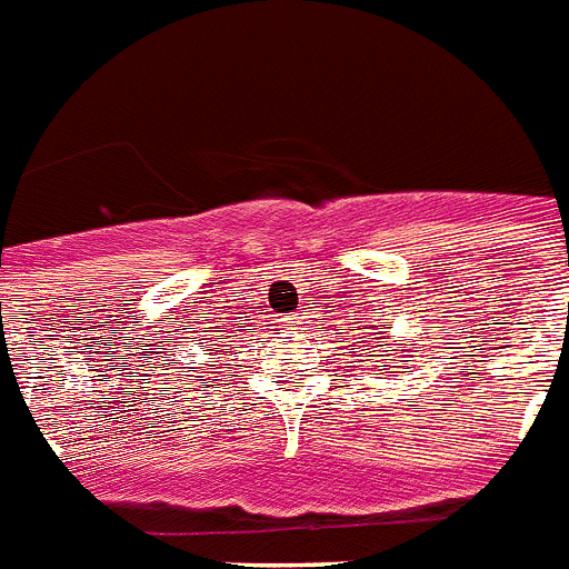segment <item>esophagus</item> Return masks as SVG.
Instances as JSON below:
<instances>
[{"label":"esophagus","instance_id":"1","mask_svg":"<svg viewBox=\"0 0 569 569\" xmlns=\"http://www.w3.org/2000/svg\"><path fill=\"white\" fill-rule=\"evenodd\" d=\"M293 322H297V317H293Z\"/></svg>","mask_w":569,"mask_h":569}]
</instances>
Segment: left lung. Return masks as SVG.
Wrapping results in <instances>:
<instances>
[{"label": "left lung", "instance_id": "obj_1", "mask_svg": "<svg viewBox=\"0 0 569 569\" xmlns=\"http://www.w3.org/2000/svg\"><path fill=\"white\" fill-rule=\"evenodd\" d=\"M340 335H343V331H340ZM367 343H379V347H385V352H393V347H399V343H388L385 331H381V338H367ZM408 347H413V343H408ZM388 361H393V358H385V367H388Z\"/></svg>", "mask_w": 569, "mask_h": 569}]
</instances>
